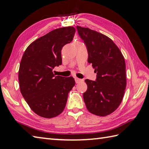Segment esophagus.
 Instances as JSON below:
<instances>
[{
	"label": "esophagus",
	"instance_id": "obj_1",
	"mask_svg": "<svg viewBox=\"0 0 149 149\" xmlns=\"http://www.w3.org/2000/svg\"><path fill=\"white\" fill-rule=\"evenodd\" d=\"M74 80H75V81H76V83H77V84L80 83V82H81V81H83V80H81V79L78 78H77V77L74 78Z\"/></svg>",
	"mask_w": 149,
	"mask_h": 149
}]
</instances>
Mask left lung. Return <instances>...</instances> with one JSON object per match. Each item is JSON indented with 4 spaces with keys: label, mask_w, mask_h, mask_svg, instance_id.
Returning <instances> with one entry per match:
<instances>
[{
    "label": "left lung",
    "mask_w": 149,
    "mask_h": 149,
    "mask_svg": "<svg viewBox=\"0 0 149 149\" xmlns=\"http://www.w3.org/2000/svg\"><path fill=\"white\" fill-rule=\"evenodd\" d=\"M86 44L88 60L96 72V81L86 79L87 90L83 94L87 110L105 116L119 107L126 87L125 62L122 53L107 36L89 28L77 26Z\"/></svg>",
    "instance_id": "left-lung-1"
}]
</instances>
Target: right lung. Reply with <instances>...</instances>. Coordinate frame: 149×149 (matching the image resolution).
Here are the masks:
<instances>
[{
	"label": "right lung",
	"mask_w": 149,
	"mask_h": 149,
	"mask_svg": "<svg viewBox=\"0 0 149 149\" xmlns=\"http://www.w3.org/2000/svg\"><path fill=\"white\" fill-rule=\"evenodd\" d=\"M74 33L71 26L54 29L32 42L22 56L19 71L20 92L31 110L41 117L61 114L75 85L72 77L55 76L53 72L62 64L61 50L72 40Z\"/></svg>",
	"instance_id": "add662e5"
}]
</instances>
